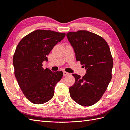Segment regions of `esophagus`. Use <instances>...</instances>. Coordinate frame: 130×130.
<instances>
[{
  "label": "esophagus",
  "instance_id": "obj_1",
  "mask_svg": "<svg viewBox=\"0 0 130 130\" xmlns=\"http://www.w3.org/2000/svg\"><path fill=\"white\" fill-rule=\"evenodd\" d=\"M69 74H70L69 73L66 72V71H63V76H67V75H69Z\"/></svg>",
  "mask_w": 130,
  "mask_h": 130
}]
</instances>
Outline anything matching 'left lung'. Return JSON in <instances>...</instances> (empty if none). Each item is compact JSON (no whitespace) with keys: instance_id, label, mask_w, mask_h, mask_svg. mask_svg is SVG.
<instances>
[{"instance_id":"1","label":"left lung","mask_w":130,"mask_h":130,"mask_svg":"<svg viewBox=\"0 0 130 130\" xmlns=\"http://www.w3.org/2000/svg\"><path fill=\"white\" fill-rule=\"evenodd\" d=\"M67 36L76 61L87 73L83 78L72 74L75 82L69 88L70 96L81 106H92L101 98L111 80L113 62L109 46L102 37L84 30L69 32Z\"/></svg>"}]
</instances>
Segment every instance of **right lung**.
I'll list each match as a JSON object with an SVG mask.
<instances>
[{"label": "right lung", "instance_id": "obj_1", "mask_svg": "<svg viewBox=\"0 0 130 130\" xmlns=\"http://www.w3.org/2000/svg\"><path fill=\"white\" fill-rule=\"evenodd\" d=\"M65 36L64 33L38 29L23 37L17 46L13 59L15 77L24 95L33 103H45L53 97L63 73L44 69L42 63L47 61V56Z\"/></svg>", "mask_w": 130, "mask_h": 130}]
</instances>
